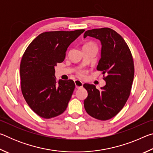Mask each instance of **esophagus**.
I'll return each instance as SVG.
<instances>
[{"label": "esophagus", "instance_id": "esophagus-1", "mask_svg": "<svg viewBox=\"0 0 153 153\" xmlns=\"http://www.w3.org/2000/svg\"><path fill=\"white\" fill-rule=\"evenodd\" d=\"M75 84H76V87L77 88H82L83 86V82L82 81H80V80L78 79H76L75 80Z\"/></svg>", "mask_w": 153, "mask_h": 153}]
</instances>
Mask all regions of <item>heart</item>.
Instances as JSON below:
<instances>
[{"label": "heart", "instance_id": "b5f03b06", "mask_svg": "<svg viewBox=\"0 0 153 153\" xmlns=\"http://www.w3.org/2000/svg\"><path fill=\"white\" fill-rule=\"evenodd\" d=\"M86 45H93L92 44H86V45H85L84 46H86Z\"/></svg>", "mask_w": 153, "mask_h": 153}]
</instances>
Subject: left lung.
<instances>
[{
    "instance_id": "8db88e82",
    "label": "left lung",
    "mask_w": 153,
    "mask_h": 153,
    "mask_svg": "<svg viewBox=\"0 0 153 153\" xmlns=\"http://www.w3.org/2000/svg\"><path fill=\"white\" fill-rule=\"evenodd\" d=\"M87 36L100 41V59L97 69L107 76L105 86L100 90L93 84L83 85L88 92L84 108L91 117L108 120L122 109L130 94L134 76L132 55L123 38L111 28L87 30L84 38Z\"/></svg>"
}]
</instances>
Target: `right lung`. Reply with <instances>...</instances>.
<instances>
[{
  "label": "right lung",
  "instance_id": "add662e5",
  "mask_svg": "<svg viewBox=\"0 0 153 153\" xmlns=\"http://www.w3.org/2000/svg\"><path fill=\"white\" fill-rule=\"evenodd\" d=\"M84 32H44L25 50L20 64L22 92L27 105L40 117H55L67 108L76 86L71 79L56 82L55 67L64 61L67 48Z\"/></svg>",
  "mask_w": 153,
  "mask_h": 153
}]
</instances>
